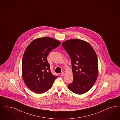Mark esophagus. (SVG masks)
Returning a JSON list of instances; mask_svg holds the SVG:
<instances>
[{
  "instance_id": "1",
  "label": "esophagus",
  "mask_w": 120,
  "mask_h": 120,
  "mask_svg": "<svg viewBox=\"0 0 120 120\" xmlns=\"http://www.w3.org/2000/svg\"><path fill=\"white\" fill-rule=\"evenodd\" d=\"M60 75H61V76H64V75H65V73L64 72H62L61 73V74H60Z\"/></svg>"
}]
</instances>
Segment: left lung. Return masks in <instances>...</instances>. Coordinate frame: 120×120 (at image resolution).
<instances>
[{"mask_svg":"<svg viewBox=\"0 0 120 120\" xmlns=\"http://www.w3.org/2000/svg\"><path fill=\"white\" fill-rule=\"evenodd\" d=\"M63 47L71 58L73 75L72 83L68 85L74 93L82 94L91 89L98 75V60L91 45L80 39L67 40Z\"/></svg>","mask_w":120,"mask_h":120,"instance_id":"8db88e82","label":"left lung"}]
</instances>
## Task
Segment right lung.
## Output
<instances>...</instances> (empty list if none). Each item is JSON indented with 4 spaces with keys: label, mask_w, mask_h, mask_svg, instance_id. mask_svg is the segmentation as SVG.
<instances>
[{
    "label": "right lung",
    "mask_w": 120,
    "mask_h": 120,
    "mask_svg": "<svg viewBox=\"0 0 120 120\" xmlns=\"http://www.w3.org/2000/svg\"><path fill=\"white\" fill-rule=\"evenodd\" d=\"M60 44L58 40L44 37L36 39L27 46L22 57V79L27 87L34 93L46 92L57 77L52 73L47 58L50 52Z\"/></svg>",
    "instance_id": "1"
}]
</instances>
